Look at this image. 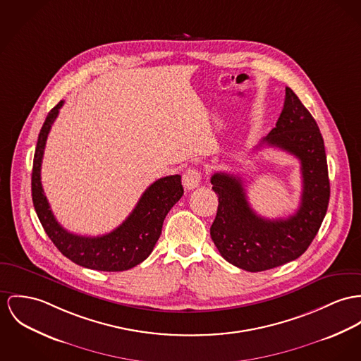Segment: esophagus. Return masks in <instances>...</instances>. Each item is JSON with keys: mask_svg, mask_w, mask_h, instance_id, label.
<instances>
[{"mask_svg": "<svg viewBox=\"0 0 361 361\" xmlns=\"http://www.w3.org/2000/svg\"><path fill=\"white\" fill-rule=\"evenodd\" d=\"M200 180H202V173L197 167H190L183 174V184L185 190H194L200 184Z\"/></svg>", "mask_w": 361, "mask_h": 361, "instance_id": "1", "label": "esophagus"}]
</instances>
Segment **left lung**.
Listing matches in <instances>:
<instances>
[{
    "label": "left lung",
    "instance_id": "1",
    "mask_svg": "<svg viewBox=\"0 0 361 361\" xmlns=\"http://www.w3.org/2000/svg\"><path fill=\"white\" fill-rule=\"evenodd\" d=\"M262 144L287 151L301 162L302 195L293 216L276 220L258 216L238 176L219 171L210 180L219 196L212 239L224 259L249 272L272 269L302 255L319 232L330 200L324 141L314 118L290 87L276 126L257 148Z\"/></svg>",
    "mask_w": 361,
    "mask_h": 361
}]
</instances>
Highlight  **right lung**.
I'll return each mask as SVG.
<instances>
[{
    "label": "right lung",
    "instance_id": "right-lung-1",
    "mask_svg": "<svg viewBox=\"0 0 361 361\" xmlns=\"http://www.w3.org/2000/svg\"><path fill=\"white\" fill-rule=\"evenodd\" d=\"M63 100L48 114L34 154L31 194L37 216L59 251L83 268L121 272L142 262L155 247L170 209L184 194L181 176H167L151 184L141 195L129 217L103 236H81L66 231L55 219L41 184V164L49 130Z\"/></svg>",
    "mask_w": 361,
    "mask_h": 361
}]
</instances>
